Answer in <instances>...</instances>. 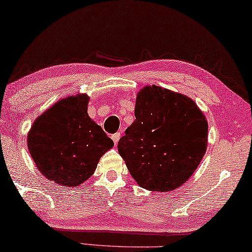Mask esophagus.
Here are the masks:
<instances>
[{"label":"esophagus","instance_id":"obj_1","mask_svg":"<svg viewBox=\"0 0 252 252\" xmlns=\"http://www.w3.org/2000/svg\"><path fill=\"white\" fill-rule=\"evenodd\" d=\"M120 138H121V133H120V132H116V133L113 134V136H112V139H113V141H114L115 145L119 142Z\"/></svg>","mask_w":252,"mask_h":252}]
</instances>
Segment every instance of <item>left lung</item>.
<instances>
[{"mask_svg":"<svg viewBox=\"0 0 252 252\" xmlns=\"http://www.w3.org/2000/svg\"><path fill=\"white\" fill-rule=\"evenodd\" d=\"M136 120L118 144L130 174L150 191L175 190L207 149L208 123L192 99L158 86L138 93Z\"/></svg>","mask_w":252,"mask_h":252,"instance_id":"1","label":"left lung"}]
</instances>
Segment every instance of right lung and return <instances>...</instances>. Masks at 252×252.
<instances>
[{
	"instance_id": "right-lung-1",
	"label": "right lung",
	"mask_w": 252,
	"mask_h": 252,
	"mask_svg": "<svg viewBox=\"0 0 252 252\" xmlns=\"http://www.w3.org/2000/svg\"><path fill=\"white\" fill-rule=\"evenodd\" d=\"M89 97L69 96L35 120L28 149L45 178L78 187L95 172L99 158L114 142L87 113Z\"/></svg>"
}]
</instances>
